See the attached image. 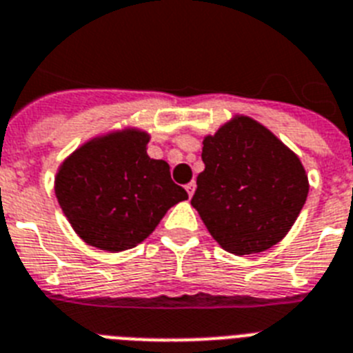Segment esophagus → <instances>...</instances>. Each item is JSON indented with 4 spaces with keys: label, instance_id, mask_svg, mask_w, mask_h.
<instances>
[{
    "label": "esophagus",
    "instance_id": "1",
    "mask_svg": "<svg viewBox=\"0 0 353 353\" xmlns=\"http://www.w3.org/2000/svg\"><path fill=\"white\" fill-rule=\"evenodd\" d=\"M185 188H186V192H188V196H194V190H196V181H190V183H188V185H186L185 186Z\"/></svg>",
    "mask_w": 353,
    "mask_h": 353
}]
</instances>
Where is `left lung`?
Here are the masks:
<instances>
[{
	"mask_svg": "<svg viewBox=\"0 0 353 353\" xmlns=\"http://www.w3.org/2000/svg\"><path fill=\"white\" fill-rule=\"evenodd\" d=\"M192 206L230 254H257L279 243L308 196L299 157L250 117L205 137Z\"/></svg>",
	"mask_w": 353,
	"mask_h": 353,
	"instance_id": "obj_1",
	"label": "left lung"
}]
</instances>
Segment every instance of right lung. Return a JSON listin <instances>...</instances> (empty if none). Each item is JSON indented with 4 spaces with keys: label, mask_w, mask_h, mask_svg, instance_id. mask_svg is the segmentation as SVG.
<instances>
[{
    "label": "right lung",
    "mask_w": 353,
    "mask_h": 353,
    "mask_svg": "<svg viewBox=\"0 0 353 353\" xmlns=\"http://www.w3.org/2000/svg\"><path fill=\"white\" fill-rule=\"evenodd\" d=\"M148 136L125 130L77 148L56 176V196L77 236L121 252L147 239L170 206L188 199L163 159L147 154Z\"/></svg>",
    "instance_id": "add662e5"
}]
</instances>
